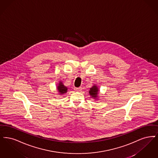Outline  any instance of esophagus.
Here are the masks:
<instances>
[{
	"instance_id": "obj_1",
	"label": "esophagus",
	"mask_w": 158,
	"mask_h": 158,
	"mask_svg": "<svg viewBox=\"0 0 158 158\" xmlns=\"http://www.w3.org/2000/svg\"><path fill=\"white\" fill-rule=\"evenodd\" d=\"M74 89H75V91H76L79 92V91H82V87H78V88H75Z\"/></svg>"
}]
</instances>
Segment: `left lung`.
Segmentation results:
<instances>
[{"instance_id":"left-lung-1","label":"left lung","mask_w":158,"mask_h":158,"mask_svg":"<svg viewBox=\"0 0 158 158\" xmlns=\"http://www.w3.org/2000/svg\"><path fill=\"white\" fill-rule=\"evenodd\" d=\"M99 92H100V89L96 84L93 85V87L89 89V95L96 100H97L98 98Z\"/></svg>"}]
</instances>
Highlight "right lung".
Masks as SVG:
<instances>
[{"label": "right lung", "mask_w": 158, "mask_h": 158, "mask_svg": "<svg viewBox=\"0 0 158 158\" xmlns=\"http://www.w3.org/2000/svg\"><path fill=\"white\" fill-rule=\"evenodd\" d=\"M58 85L56 86V89L58 92V95H63L65 94L68 91V87L65 86L61 81H60L57 84Z\"/></svg>", "instance_id": "right-lung-1"}]
</instances>
